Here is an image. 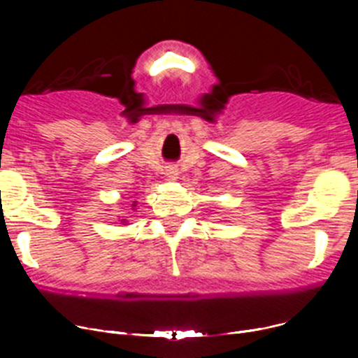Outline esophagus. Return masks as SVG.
<instances>
[{"mask_svg":"<svg viewBox=\"0 0 358 358\" xmlns=\"http://www.w3.org/2000/svg\"><path fill=\"white\" fill-rule=\"evenodd\" d=\"M166 175H168L169 180H176V178H178V169L168 168V169H166Z\"/></svg>","mask_w":358,"mask_h":358,"instance_id":"34e87169","label":"esophagus"}]
</instances>
